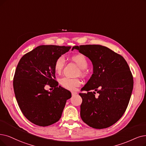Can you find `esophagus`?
Returning <instances> with one entry per match:
<instances>
[{
	"label": "esophagus",
	"instance_id": "34e87169",
	"mask_svg": "<svg viewBox=\"0 0 146 146\" xmlns=\"http://www.w3.org/2000/svg\"><path fill=\"white\" fill-rule=\"evenodd\" d=\"M71 93H72V96H75V95L77 94V92L76 91H72V92H71Z\"/></svg>",
	"mask_w": 146,
	"mask_h": 146
}]
</instances>
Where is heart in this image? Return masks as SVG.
Returning a JSON list of instances; mask_svg holds the SVG:
<instances>
[{"label": "heart", "mask_w": 146, "mask_h": 146, "mask_svg": "<svg viewBox=\"0 0 146 146\" xmlns=\"http://www.w3.org/2000/svg\"><path fill=\"white\" fill-rule=\"evenodd\" d=\"M71 60L76 63L80 68V74L85 75L86 73V69L88 66V61L86 56L82 54H77L71 56ZM65 65V59L63 57H59L56 60L54 63V69L56 73L60 74ZM81 81L79 78H71L68 77H63L60 80L61 86L66 89L74 90L79 86Z\"/></svg>", "instance_id": "1"}]
</instances>
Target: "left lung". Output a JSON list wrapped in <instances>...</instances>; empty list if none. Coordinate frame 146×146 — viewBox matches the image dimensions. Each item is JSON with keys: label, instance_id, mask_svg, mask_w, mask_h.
I'll use <instances>...</instances> for the list:
<instances>
[{"label": "left lung", "instance_id": "1", "mask_svg": "<svg viewBox=\"0 0 146 146\" xmlns=\"http://www.w3.org/2000/svg\"><path fill=\"white\" fill-rule=\"evenodd\" d=\"M74 49L89 57L93 66V74L81 89L87 92L79 93L81 119L95 129L108 127L122 117L129 104L133 86L129 67L123 57L106 46L83 45Z\"/></svg>", "mask_w": 146, "mask_h": 146}]
</instances>
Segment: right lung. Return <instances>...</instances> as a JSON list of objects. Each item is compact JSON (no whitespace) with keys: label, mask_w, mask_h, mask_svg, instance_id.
<instances>
[{"label":"right lung","mask_w":146,"mask_h":146,"mask_svg":"<svg viewBox=\"0 0 146 146\" xmlns=\"http://www.w3.org/2000/svg\"><path fill=\"white\" fill-rule=\"evenodd\" d=\"M71 46L40 45L20 60L13 80L19 106L26 118L33 124L47 126L59 121L71 93L59 86L54 63ZM48 85L51 92L44 89Z\"/></svg>","instance_id":"add662e5"}]
</instances>
